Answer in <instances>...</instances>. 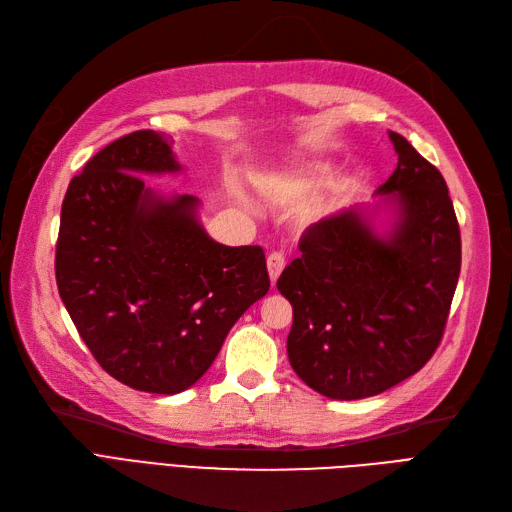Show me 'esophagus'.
Instances as JSON below:
<instances>
[{
  "label": "esophagus",
  "instance_id": "obj_1",
  "mask_svg": "<svg viewBox=\"0 0 512 512\" xmlns=\"http://www.w3.org/2000/svg\"><path fill=\"white\" fill-rule=\"evenodd\" d=\"M283 268H285V257L280 253H270L268 255V274H270L272 285H276V280H278L280 272H283Z\"/></svg>",
  "mask_w": 512,
  "mask_h": 512
}]
</instances>
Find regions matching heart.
<instances>
[{
  "label": "heart",
  "mask_w": 512,
  "mask_h": 512,
  "mask_svg": "<svg viewBox=\"0 0 512 512\" xmlns=\"http://www.w3.org/2000/svg\"><path fill=\"white\" fill-rule=\"evenodd\" d=\"M334 176L336 168L329 166V163H312V166L304 168L263 174L259 180V189L266 197H272V200H289V197L304 195L329 185Z\"/></svg>",
  "instance_id": "1"
}]
</instances>
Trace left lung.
<instances>
[{"instance_id":"8db88e82","label":"left lung","mask_w":512,"mask_h":512,"mask_svg":"<svg viewBox=\"0 0 512 512\" xmlns=\"http://www.w3.org/2000/svg\"><path fill=\"white\" fill-rule=\"evenodd\" d=\"M398 168L381 202L310 225L278 278L293 306L289 364L332 400H361L419 372L438 349L461 268L459 225L442 174L389 131ZM394 214L387 233L376 211Z\"/></svg>"}]
</instances>
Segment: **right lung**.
Segmentation results:
<instances>
[{
	"mask_svg": "<svg viewBox=\"0 0 512 512\" xmlns=\"http://www.w3.org/2000/svg\"><path fill=\"white\" fill-rule=\"evenodd\" d=\"M180 170L172 142L153 129L110 142L72 178L55 253L59 295L97 364L163 395L200 381L270 289L261 246L214 242L197 197L144 185L142 174Z\"/></svg>",
	"mask_w": 512,
	"mask_h": 512,
	"instance_id": "1",
	"label": "right lung"
}]
</instances>
